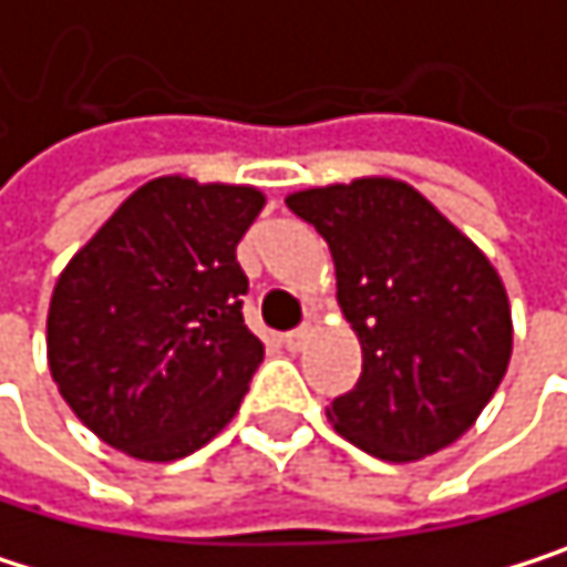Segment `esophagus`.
Here are the masks:
<instances>
[{"mask_svg":"<svg viewBox=\"0 0 567 567\" xmlns=\"http://www.w3.org/2000/svg\"><path fill=\"white\" fill-rule=\"evenodd\" d=\"M307 340H310V327H297V330H290V333L284 337V343H287L290 350H303Z\"/></svg>","mask_w":567,"mask_h":567,"instance_id":"1","label":"esophagus"}]
</instances>
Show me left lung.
<instances>
[{
  "mask_svg": "<svg viewBox=\"0 0 567 567\" xmlns=\"http://www.w3.org/2000/svg\"><path fill=\"white\" fill-rule=\"evenodd\" d=\"M330 247L337 300L364 350L330 421L361 451L417 461L457 441L512 361V310L487 257L401 179L287 196Z\"/></svg>",
  "mask_w": 567,
  "mask_h": 567,
  "instance_id": "1",
  "label": "left lung"
}]
</instances>
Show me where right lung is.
<instances>
[{
	"label": "right lung",
	"mask_w": 567,
	"mask_h": 567,
	"mask_svg": "<svg viewBox=\"0 0 567 567\" xmlns=\"http://www.w3.org/2000/svg\"><path fill=\"white\" fill-rule=\"evenodd\" d=\"M254 186L159 176L69 260L49 303V371L73 414L140 461H176L237 414L264 343L244 323L237 244Z\"/></svg>",
	"instance_id": "add662e5"
}]
</instances>
